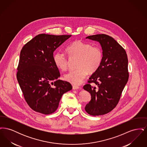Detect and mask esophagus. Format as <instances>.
I'll return each instance as SVG.
<instances>
[{"instance_id":"1","label":"esophagus","mask_w":147,"mask_h":147,"mask_svg":"<svg viewBox=\"0 0 147 147\" xmlns=\"http://www.w3.org/2000/svg\"><path fill=\"white\" fill-rule=\"evenodd\" d=\"M79 89V86H76V85H73V90H77V89Z\"/></svg>"}]
</instances>
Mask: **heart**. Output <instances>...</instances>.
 <instances>
[{"label": "heart", "instance_id": "obj_1", "mask_svg": "<svg viewBox=\"0 0 147 147\" xmlns=\"http://www.w3.org/2000/svg\"><path fill=\"white\" fill-rule=\"evenodd\" d=\"M66 51L69 57L78 58L77 68L68 71L64 78L66 81L76 85L81 84L88 73H92L98 70L102 61V51L98 46H91L80 40L71 43ZM53 62L59 69L65 70L67 68V58L61 51L55 53Z\"/></svg>", "mask_w": 147, "mask_h": 147}]
</instances>
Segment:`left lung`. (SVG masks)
Listing matches in <instances>:
<instances>
[{
	"mask_svg": "<svg viewBox=\"0 0 147 147\" xmlns=\"http://www.w3.org/2000/svg\"><path fill=\"white\" fill-rule=\"evenodd\" d=\"M99 42L102 50L101 64L89 78V84L83 86L90 92L91 100L85 110L92 116L105 115L118 104L128 80V58L124 49L112 37L105 34L86 37ZM94 83L96 87H92Z\"/></svg>",
	"mask_w": 147,
	"mask_h": 147,
	"instance_id": "left-lung-1",
	"label": "left lung"
}]
</instances>
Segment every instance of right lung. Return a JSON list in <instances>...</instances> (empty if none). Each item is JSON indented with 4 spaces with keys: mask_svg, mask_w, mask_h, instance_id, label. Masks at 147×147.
Masks as SVG:
<instances>
[{
    "mask_svg": "<svg viewBox=\"0 0 147 147\" xmlns=\"http://www.w3.org/2000/svg\"><path fill=\"white\" fill-rule=\"evenodd\" d=\"M71 35H37L21 49L17 79L25 99L35 111L55 112L62 95L71 85L58 80L60 74L53 62V52Z\"/></svg>",
    "mask_w": 147,
    "mask_h": 147,
    "instance_id": "right-lung-1",
    "label": "right lung"
}]
</instances>
